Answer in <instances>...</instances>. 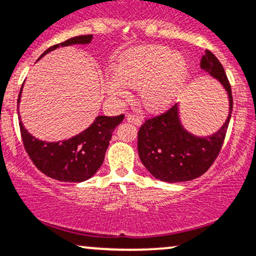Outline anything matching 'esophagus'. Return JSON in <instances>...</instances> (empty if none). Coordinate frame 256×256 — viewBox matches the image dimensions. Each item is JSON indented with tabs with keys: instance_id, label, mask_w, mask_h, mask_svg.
I'll list each match as a JSON object with an SVG mask.
<instances>
[{
	"instance_id": "1",
	"label": "esophagus",
	"mask_w": 256,
	"mask_h": 256,
	"mask_svg": "<svg viewBox=\"0 0 256 256\" xmlns=\"http://www.w3.org/2000/svg\"><path fill=\"white\" fill-rule=\"evenodd\" d=\"M126 120H128V122H132V124H134L136 126H140L142 125V120L139 119V117H137V116L128 114V117H126Z\"/></svg>"
}]
</instances>
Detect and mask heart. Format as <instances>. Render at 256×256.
Segmentation results:
<instances>
[{
    "label": "heart",
    "mask_w": 256,
    "mask_h": 256,
    "mask_svg": "<svg viewBox=\"0 0 256 256\" xmlns=\"http://www.w3.org/2000/svg\"><path fill=\"white\" fill-rule=\"evenodd\" d=\"M114 70L117 78H108L105 84L111 98H128L125 85L139 88L143 108L158 113L170 108L180 96L188 80L189 64L180 52L154 44L122 53Z\"/></svg>",
    "instance_id": "obj_1"
}]
</instances>
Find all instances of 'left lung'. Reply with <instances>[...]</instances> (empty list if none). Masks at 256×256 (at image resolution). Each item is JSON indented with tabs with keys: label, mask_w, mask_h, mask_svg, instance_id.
Here are the masks:
<instances>
[{
	"label": "left lung",
	"mask_w": 256,
	"mask_h": 256,
	"mask_svg": "<svg viewBox=\"0 0 256 256\" xmlns=\"http://www.w3.org/2000/svg\"><path fill=\"white\" fill-rule=\"evenodd\" d=\"M200 70L221 84L228 96V117L210 136H197L184 128L180 105L148 119L138 131V154L154 178L168 183L186 182L203 174L221 151L232 111V88L221 62L210 50L200 60Z\"/></svg>",
	"instance_id": "left-lung-1"
}]
</instances>
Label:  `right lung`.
Segmentation results:
<instances>
[{"label": "right lung", "instance_id": "1", "mask_svg": "<svg viewBox=\"0 0 256 256\" xmlns=\"http://www.w3.org/2000/svg\"><path fill=\"white\" fill-rule=\"evenodd\" d=\"M93 35L70 38L48 48L38 61L56 48L73 44H90ZM24 84L18 98V114H20L18 104L21 102ZM124 114L116 117L98 116L86 130L73 136L72 138L60 142H44L35 138L26 130L21 117L18 124L26 151L41 172L61 182L80 183L90 178L102 166L112 138V132L120 124Z\"/></svg>", "mask_w": 256, "mask_h": 256}]
</instances>
